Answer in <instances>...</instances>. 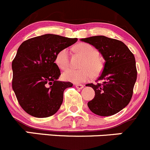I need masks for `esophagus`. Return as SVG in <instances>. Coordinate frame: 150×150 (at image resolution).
<instances>
[{
  "instance_id": "obj_1",
  "label": "esophagus",
  "mask_w": 150,
  "mask_h": 150,
  "mask_svg": "<svg viewBox=\"0 0 150 150\" xmlns=\"http://www.w3.org/2000/svg\"><path fill=\"white\" fill-rule=\"evenodd\" d=\"M75 87H76L77 89H82V88H84V85H81V84H76V85H75Z\"/></svg>"
}]
</instances>
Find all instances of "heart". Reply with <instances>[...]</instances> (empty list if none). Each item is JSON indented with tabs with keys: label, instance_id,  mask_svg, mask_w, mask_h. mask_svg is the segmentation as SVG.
<instances>
[{
	"label": "heart",
	"instance_id": "b5f03b06",
	"mask_svg": "<svg viewBox=\"0 0 150 150\" xmlns=\"http://www.w3.org/2000/svg\"><path fill=\"white\" fill-rule=\"evenodd\" d=\"M75 49L85 57L81 65L82 68L66 70L62 74L64 79L74 83H82L91 79L92 75L93 76H99L104 68V62L99 57V51L88 43L78 44ZM55 63L61 70L66 69L69 66V51L68 48H62L57 53Z\"/></svg>",
	"mask_w": 150,
	"mask_h": 150
}]
</instances>
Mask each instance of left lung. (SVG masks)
I'll list each match as a JSON object with an SVG mask.
<instances>
[{
  "label": "left lung",
  "mask_w": 150,
  "mask_h": 150,
  "mask_svg": "<svg viewBox=\"0 0 150 150\" xmlns=\"http://www.w3.org/2000/svg\"><path fill=\"white\" fill-rule=\"evenodd\" d=\"M97 48L105 58L103 71L97 83L87 84L93 88L95 96L88 106L93 113L109 116L119 112L130 102L137 79L133 54L122 41L105 36L81 39ZM98 81H102L99 83Z\"/></svg>",
  "instance_id": "8db88e82"
}]
</instances>
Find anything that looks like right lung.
I'll return each mask as SVG.
<instances>
[{"mask_svg":"<svg viewBox=\"0 0 150 150\" xmlns=\"http://www.w3.org/2000/svg\"><path fill=\"white\" fill-rule=\"evenodd\" d=\"M77 40L48 34L30 38L20 45L12 64V89L27 113L45 118L59 109L64 91L73 84L58 81L61 73L55 57Z\"/></svg>","mask_w":150,"mask_h":150,"instance_id":"add662e5","label":"right lung"}]
</instances>
